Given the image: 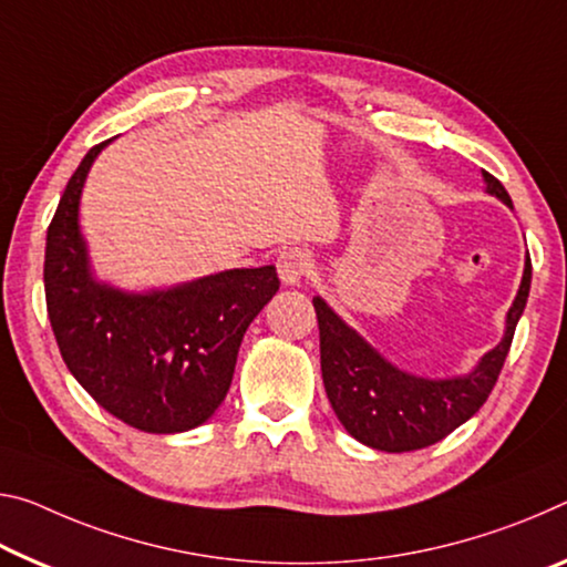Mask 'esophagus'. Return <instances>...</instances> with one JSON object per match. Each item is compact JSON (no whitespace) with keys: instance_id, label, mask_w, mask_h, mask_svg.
<instances>
[{"instance_id":"1","label":"esophagus","mask_w":567,"mask_h":567,"mask_svg":"<svg viewBox=\"0 0 567 567\" xmlns=\"http://www.w3.org/2000/svg\"><path fill=\"white\" fill-rule=\"evenodd\" d=\"M277 272L285 285H300L310 275V255L302 247H287L277 257Z\"/></svg>"}]
</instances>
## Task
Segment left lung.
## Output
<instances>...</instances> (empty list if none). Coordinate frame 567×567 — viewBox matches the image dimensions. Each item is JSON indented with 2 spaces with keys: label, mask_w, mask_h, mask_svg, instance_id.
<instances>
[{
  "label": "left lung",
  "mask_w": 567,
  "mask_h": 567,
  "mask_svg": "<svg viewBox=\"0 0 567 567\" xmlns=\"http://www.w3.org/2000/svg\"><path fill=\"white\" fill-rule=\"evenodd\" d=\"M487 192L512 206L499 178L484 171ZM533 267L525 265L523 285L507 312L502 343L482 358L477 371L464 379L426 381L401 373L385 363L375 350L350 330L320 298L312 300L320 328V368L330 406L350 436L381 452H413L424 449L462 426L482 409L497 383L502 365L523 316Z\"/></svg>",
  "instance_id": "left-lung-1"
}]
</instances>
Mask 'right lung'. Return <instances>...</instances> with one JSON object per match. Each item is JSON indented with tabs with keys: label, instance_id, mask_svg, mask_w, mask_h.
Returning a JSON list of instances; mask_svg holds the SVG:
<instances>
[{
	"label": "right lung",
	"instance_id": "add662e5",
	"mask_svg": "<svg viewBox=\"0 0 567 567\" xmlns=\"http://www.w3.org/2000/svg\"><path fill=\"white\" fill-rule=\"evenodd\" d=\"M105 143L80 161L48 227L50 326L70 373L107 413L148 434H176L219 409L241 338L280 290V277L272 265L229 269L151 295H125L90 280L78 204Z\"/></svg>",
	"mask_w": 567,
	"mask_h": 567
}]
</instances>
